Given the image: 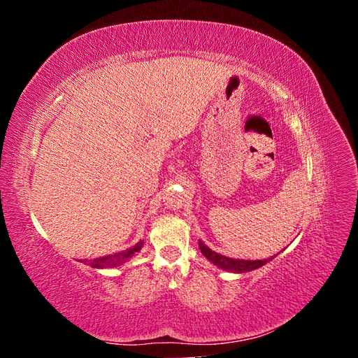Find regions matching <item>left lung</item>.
Returning a JSON list of instances; mask_svg holds the SVG:
<instances>
[{
	"instance_id": "1",
	"label": "left lung",
	"mask_w": 358,
	"mask_h": 358,
	"mask_svg": "<svg viewBox=\"0 0 358 358\" xmlns=\"http://www.w3.org/2000/svg\"><path fill=\"white\" fill-rule=\"evenodd\" d=\"M200 251L201 254L210 259L213 264H216L218 267L224 268V270H230V272H237V273H243V272H249V270H254L264 266L268 259H255V262H251V259H234V258H229L224 257L218 252H213L212 249H209L201 241L199 242Z\"/></svg>"
}]
</instances>
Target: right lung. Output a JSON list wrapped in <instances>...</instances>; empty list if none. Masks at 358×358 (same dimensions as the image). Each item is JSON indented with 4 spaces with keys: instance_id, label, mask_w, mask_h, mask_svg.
I'll return each instance as SVG.
<instances>
[{
    "instance_id": "obj_1",
    "label": "right lung",
    "mask_w": 358,
    "mask_h": 358,
    "mask_svg": "<svg viewBox=\"0 0 358 358\" xmlns=\"http://www.w3.org/2000/svg\"><path fill=\"white\" fill-rule=\"evenodd\" d=\"M143 242L140 241L137 245H134L133 248L127 249V251L122 252H116L113 255H107V257H101V258H94L91 262H88V264H91L95 268H104V267H116L124 264L128 258H131L136 252H138L142 249Z\"/></svg>"
}]
</instances>
